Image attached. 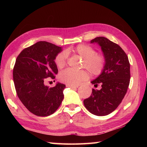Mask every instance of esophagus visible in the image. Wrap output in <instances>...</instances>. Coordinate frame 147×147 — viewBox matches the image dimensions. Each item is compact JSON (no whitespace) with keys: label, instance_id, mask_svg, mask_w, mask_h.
<instances>
[{"label":"esophagus","instance_id":"1","mask_svg":"<svg viewBox=\"0 0 147 147\" xmlns=\"http://www.w3.org/2000/svg\"><path fill=\"white\" fill-rule=\"evenodd\" d=\"M67 86L70 87V88H77L78 87V86H73V85H67Z\"/></svg>","mask_w":147,"mask_h":147}]
</instances>
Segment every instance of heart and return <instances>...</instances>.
Returning a JSON list of instances; mask_svg holds the SVG:
<instances>
[{"label": "heart", "instance_id": "obj_1", "mask_svg": "<svg viewBox=\"0 0 147 147\" xmlns=\"http://www.w3.org/2000/svg\"><path fill=\"white\" fill-rule=\"evenodd\" d=\"M72 52L73 54L80 56L83 59V66L87 69L94 75H98L103 71L105 65L104 56L96 54V51L90 46L85 44L77 45L71 51L62 52L56 56L55 62L59 68H62L66 64L67 54ZM88 73L85 70L74 71L67 69L59 74V79L61 82L67 85L76 86L88 79Z\"/></svg>", "mask_w": 147, "mask_h": 147}]
</instances>
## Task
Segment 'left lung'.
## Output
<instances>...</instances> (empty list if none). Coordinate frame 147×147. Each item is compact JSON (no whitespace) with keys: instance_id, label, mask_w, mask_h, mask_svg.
<instances>
[{"instance_id":"left-lung-1","label":"left lung","mask_w":147,"mask_h":147,"mask_svg":"<svg viewBox=\"0 0 147 147\" xmlns=\"http://www.w3.org/2000/svg\"><path fill=\"white\" fill-rule=\"evenodd\" d=\"M90 43L100 47L105 65L100 75L91 82L96 86L100 84L101 89H92V95L83 104L92 114L102 116L113 112L125 96L130 81V64L121 47L108 38L96 37Z\"/></svg>"}]
</instances>
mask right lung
<instances>
[{
  "mask_svg": "<svg viewBox=\"0 0 147 147\" xmlns=\"http://www.w3.org/2000/svg\"><path fill=\"white\" fill-rule=\"evenodd\" d=\"M62 51L41 41L24 49L16 60L13 80L17 95L28 110L38 116L54 113L64 98V84L57 82L52 88L45 85L48 78L54 79L58 73L54 60Z\"/></svg>",
  "mask_w": 147,
  "mask_h": 147,
  "instance_id": "1",
  "label": "right lung"
}]
</instances>
